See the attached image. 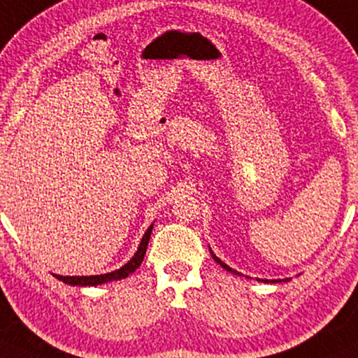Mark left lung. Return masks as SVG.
<instances>
[{"label": "left lung", "instance_id": "8db88e82", "mask_svg": "<svg viewBox=\"0 0 358 358\" xmlns=\"http://www.w3.org/2000/svg\"><path fill=\"white\" fill-rule=\"evenodd\" d=\"M210 252H211V256H213V259H215L216 262H218V264L221 266V268H223V269H226V271H229V273H233V274H238V275H241V274H239L238 273V271H234V269H231V268H229V266L228 264H224V262L223 261H221L220 259V257H216V255H213V251L210 250ZM257 280H261V282H280V279H273V280H271V279H257ZM287 280V279H286Z\"/></svg>", "mask_w": 358, "mask_h": 358}]
</instances>
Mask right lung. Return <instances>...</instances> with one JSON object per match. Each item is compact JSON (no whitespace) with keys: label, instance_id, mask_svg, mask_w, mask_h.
Returning a JSON list of instances; mask_svg holds the SVG:
<instances>
[{"label":"right lung","instance_id":"1","mask_svg":"<svg viewBox=\"0 0 358 358\" xmlns=\"http://www.w3.org/2000/svg\"><path fill=\"white\" fill-rule=\"evenodd\" d=\"M152 228H153V224H150V228L147 229L145 234H143L138 250L134 255L132 259L127 262V264L122 266L120 269H115V271H112V273L99 274V275H59V274H54V278L62 280V282H66V284H71V286H99V284L110 282V280H119V279L129 278V275L132 274L140 264H142L143 256H145V252H147L148 241H150Z\"/></svg>","mask_w":358,"mask_h":358}]
</instances>
